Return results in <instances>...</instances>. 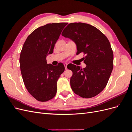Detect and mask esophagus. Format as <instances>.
Wrapping results in <instances>:
<instances>
[{"mask_svg": "<svg viewBox=\"0 0 132 132\" xmlns=\"http://www.w3.org/2000/svg\"><path fill=\"white\" fill-rule=\"evenodd\" d=\"M67 65H68L67 63L64 64V67H65V69H67Z\"/></svg>", "mask_w": 132, "mask_h": 132, "instance_id": "34e87169", "label": "esophagus"}]
</instances>
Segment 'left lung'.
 <instances>
[{"label": "left lung", "instance_id": "1", "mask_svg": "<svg viewBox=\"0 0 132 132\" xmlns=\"http://www.w3.org/2000/svg\"><path fill=\"white\" fill-rule=\"evenodd\" d=\"M62 35L75 43L77 55L82 52L86 55L84 68L67 65L73 71L71 89L83 98L95 96L105 89L113 69V53L109 39L97 28L82 22L69 23Z\"/></svg>", "mask_w": 132, "mask_h": 132}]
</instances>
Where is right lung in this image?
Instances as JSON below:
<instances>
[{"instance_id": "add662e5", "label": "right lung", "mask_w": 132, "mask_h": 132, "mask_svg": "<svg viewBox=\"0 0 132 132\" xmlns=\"http://www.w3.org/2000/svg\"><path fill=\"white\" fill-rule=\"evenodd\" d=\"M68 23H52L35 30L26 38L20 55V67L25 86L37 100L45 102L57 93V83L64 71L63 63L47 64L54 45Z\"/></svg>"}]
</instances>
